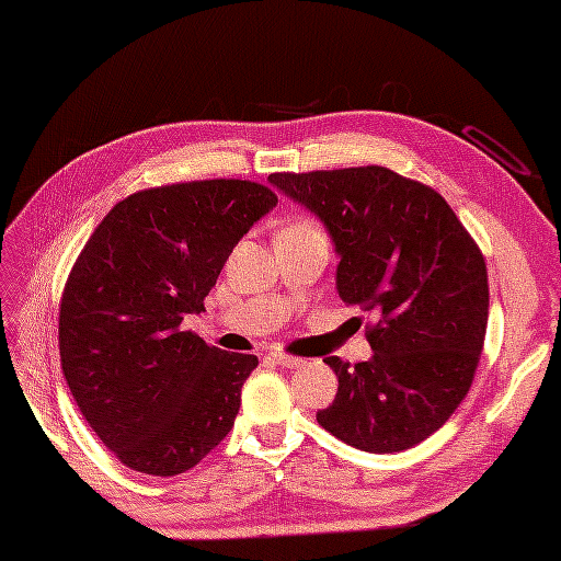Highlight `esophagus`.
<instances>
[{"mask_svg": "<svg viewBox=\"0 0 561 561\" xmlns=\"http://www.w3.org/2000/svg\"><path fill=\"white\" fill-rule=\"evenodd\" d=\"M270 356L282 368H299V366H304V359H299V356H291V354H284V352H272Z\"/></svg>", "mask_w": 561, "mask_h": 561, "instance_id": "esophagus-1", "label": "esophagus"}]
</instances>
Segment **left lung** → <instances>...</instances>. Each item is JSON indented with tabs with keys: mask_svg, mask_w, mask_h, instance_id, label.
Here are the masks:
<instances>
[{
	"mask_svg": "<svg viewBox=\"0 0 561 561\" xmlns=\"http://www.w3.org/2000/svg\"><path fill=\"white\" fill-rule=\"evenodd\" d=\"M270 183L328 226L340 299L376 316L371 359H323L340 388L318 424L368 453L422 444L478 371L490 316L480 245L434 187L383 165L272 173Z\"/></svg>",
	"mask_w": 561,
	"mask_h": 561,
	"instance_id": "left-lung-1",
	"label": "left lung"
}]
</instances>
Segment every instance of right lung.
Here are the masks:
<instances>
[{"label": "right lung", "instance_id": "obj_1", "mask_svg": "<svg viewBox=\"0 0 561 561\" xmlns=\"http://www.w3.org/2000/svg\"><path fill=\"white\" fill-rule=\"evenodd\" d=\"M277 205L267 185L214 178L139 190L105 214L59 304V362L83 420L129 470L173 478L233 428L255 354L183 330L224 262Z\"/></svg>", "mask_w": 561, "mask_h": 561}]
</instances>
